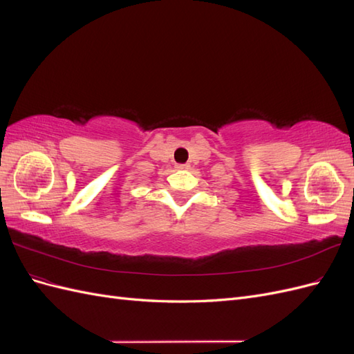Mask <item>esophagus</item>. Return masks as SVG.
<instances>
[{
	"label": "esophagus",
	"mask_w": 354,
	"mask_h": 354,
	"mask_svg": "<svg viewBox=\"0 0 354 354\" xmlns=\"http://www.w3.org/2000/svg\"><path fill=\"white\" fill-rule=\"evenodd\" d=\"M176 168H177V169H187L189 165H187V164H177Z\"/></svg>",
	"instance_id": "1"
}]
</instances>
